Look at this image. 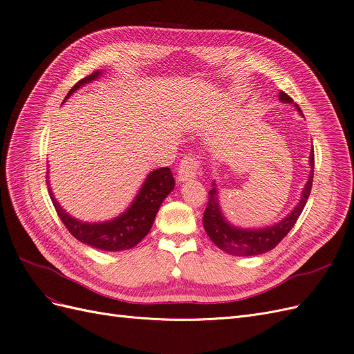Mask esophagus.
<instances>
[{
	"instance_id": "esophagus-1",
	"label": "esophagus",
	"mask_w": 354,
	"mask_h": 354,
	"mask_svg": "<svg viewBox=\"0 0 354 354\" xmlns=\"http://www.w3.org/2000/svg\"><path fill=\"white\" fill-rule=\"evenodd\" d=\"M199 173V160L195 156H185L181 159L177 171V180L180 183H185V181L195 180Z\"/></svg>"
}]
</instances>
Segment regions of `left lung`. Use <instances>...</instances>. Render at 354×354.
<instances>
[{
	"label": "left lung",
	"mask_w": 354,
	"mask_h": 354,
	"mask_svg": "<svg viewBox=\"0 0 354 354\" xmlns=\"http://www.w3.org/2000/svg\"><path fill=\"white\" fill-rule=\"evenodd\" d=\"M279 100L282 103L292 104L297 109V112L303 116L301 109L298 108V104H295L294 100L289 97L286 93L283 91L279 93ZM308 165H310V174L307 178V183L301 192V198H299L294 209L281 221L272 224V226L259 227V229H243L239 226H233L230 221H227L220 207L216 181H212V189L208 194L209 195L208 205L205 208V212H203V218H202L203 229H205L209 239L224 252L238 255V257L260 255L273 250L274 246L286 236L289 230L294 227V224L297 223L299 214L303 212L306 202L308 199L310 190H312V183H313V168H315L313 149L310 151Z\"/></svg>",
	"instance_id": "1"
}]
</instances>
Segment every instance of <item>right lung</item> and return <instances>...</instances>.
Instances as JSON below:
<instances>
[{
	"label": "right lung",
	"mask_w": 354,
	"mask_h": 354,
	"mask_svg": "<svg viewBox=\"0 0 354 354\" xmlns=\"http://www.w3.org/2000/svg\"><path fill=\"white\" fill-rule=\"evenodd\" d=\"M100 75L102 71H97L81 80L78 84H75L63 103L75 91L84 87L85 84L99 80ZM47 185L53 205H55L60 220L80 242L102 251H125L136 246L151 232L160 203L164 202V199L171 194V190L174 189L176 181L173 174H171V169L167 167L151 171L145 178L142 187L138 189L130 207L112 220L97 223H87L72 217L57 202L55 195H53L50 181H47Z\"/></svg>",
	"instance_id": "1"
}]
</instances>
